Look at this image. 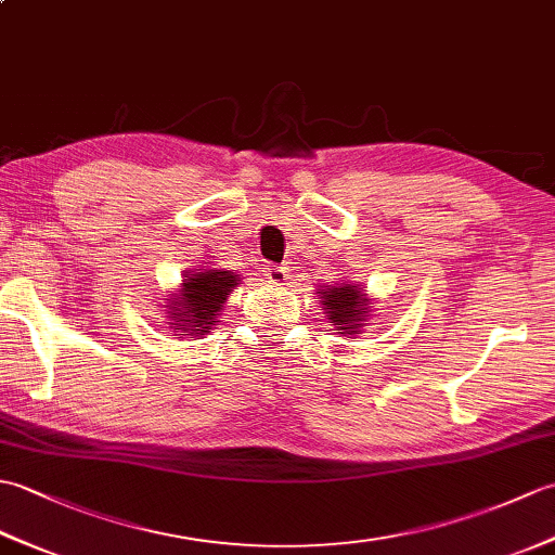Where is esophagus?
Wrapping results in <instances>:
<instances>
[{
	"label": "esophagus",
	"mask_w": 555,
	"mask_h": 555,
	"mask_svg": "<svg viewBox=\"0 0 555 555\" xmlns=\"http://www.w3.org/2000/svg\"><path fill=\"white\" fill-rule=\"evenodd\" d=\"M264 276H267L269 284L284 286L286 281L291 279V269H288V267H279V264H269L267 271H264Z\"/></svg>",
	"instance_id": "esophagus-1"
}]
</instances>
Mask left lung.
Here are the masks:
<instances>
[{
	"mask_svg": "<svg viewBox=\"0 0 555 555\" xmlns=\"http://www.w3.org/2000/svg\"><path fill=\"white\" fill-rule=\"evenodd\" d=\"M317 293L322 296L326 320L336 326L334 332L352 336L358 334V328L364 326L362 322H367L374 302L358 284L344 281V284L336 286H322Z\"/></svg>",
	"mask_w": 555,
	"mask_h": 555,
	"instance_id": "8db88e82",
	"label": "left lung"
}]
</instances>
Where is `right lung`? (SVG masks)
<instances>
[{
  "label": "right lung",
  "mask_w": 555,
  "mask_h": 555,
  "mask_svg": "<svg viewBox=\"0 0 555 555\" xmlns=\"http://www.w3.org/2000/svg\"><path fill=\"white\" fill-rule=\"evenodd\" d=\"M235 286H238V274L233 271L203 269L185 274L179 293H171L167 298L171 328L179 336L191 338L207 334Z\"/></svg>",
  "instance_id": "right-lung-1"
}]
</instances>
